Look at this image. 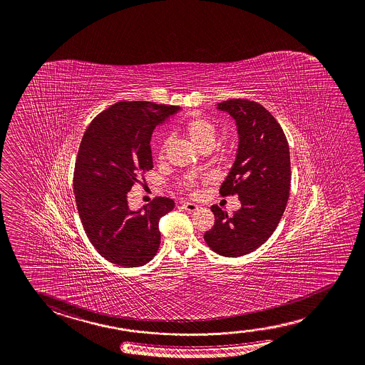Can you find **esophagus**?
Returning <instances> with one entry per match:
<instances>
[{
	"label": "esophagus",
	"mask_w": 365,
	"mask_h": 365,
	"mask_svg": "<svg viewBox=\"0 0 365 365\" xmlns=\"http://www.w3.org/2000/svg\"><path fill=\"white\" fill-rule=\"evenodd\" d=\"M182 207L185 210V211H188V212H193V211H196L198 209L197 205L193 202H182Z\"/></svg>",
	"instance_id": "34e87169"
}]
</instances>
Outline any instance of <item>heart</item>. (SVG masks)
<instances>
[{
	"label": "heart",
	"instance_id": "1",
	"mask_svg": "<svg viewBox=\"0 0 365 365\" xmlns=\"http://www.w3.org/2000/svg\"><path fill=\"white\" fill-rule=\"evenodd\" d=\"M183 131H185L187 138L191 140L192 144L195 145L198 150L207 148V146H214L216 138L215 125H212L210 120H203V118H191L187 120L183 125ZM165 149V144H163L160 149V158L163 156V151ZM196 185L193 180L187 182V188L190 191L196 193Z\"/></svg>",
	"mask_w": 365,
	"mask_h": 365
}]
</instances>
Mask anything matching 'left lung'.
Returning <instances> with one entry per match:
<instances>
[{"mask_svg": "<svg viewBox=\"0 0 365 365\" xmlns=\"http://www.w3.org/2000/svg\"><path fill=\"white\" fill-rule=\"evenodd\" d=\"M216 108L232 115L240 138L221 196L237 195L242 207L227 216L212 205L215 224L203 238L217 255L240 257L256 251L279 225L290 190V153L280 125L261 104L229 99Z\"/></svg>", "mask_w": 365, "mask_h": 365, "instance_id": "1", "label": "left lung"}]
</instances>
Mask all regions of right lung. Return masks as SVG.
Segmentation results:
<instances>
[{"label":"right lung","instance_id":"obj_1","mask_svg":"<svg viewBox=\"0 0 365 365\" xmlns=\"http://www.w3.org/2000/svg\"><path fill=\"white\" fill-rule=\"evenodd\" d=\"M175 106L120 102L91 120L78 148L73 191L85 233L99 255L123 267L144 266L160 245L159 220L174 209L155 197L138 211L127 193L153 169L151 135L180 112Z\"/></svg>","mask_w":365,"mask_h":365}]
</instances>
